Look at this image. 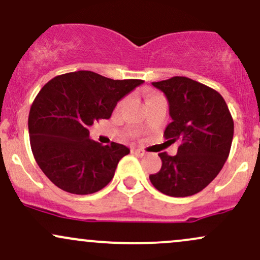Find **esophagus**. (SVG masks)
<instances>
[{
    "instance_id": "obj_1",
    "label": "esophagus",
    "mask_w": 260,
    "mask_h": 260,
    "mask_svg": "<svg viewBox=\"0 0 260 260\" xmlns=\"http://www.w3.org/2000/svg\"><path fill=\"white\" fill-rule=\"evenodd\" d=\"M131 152L138 154V156H140V157H144L145 154H146L145 151L144 150H140V148H133V150H131Z\"/></svg>"
}]
</instances>
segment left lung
I'll return each mask as SVG.
<instances>
[{"mask_svg":"<svg viewBox=\"0 0 260 260\" xmlns=\"http://www.w3.org/2000/svg\"><path fill=\"white\" fill-rule=\"evenodd\" d=\"M165 93L169 122L165 138L179 141L178 153H159L162 167L151 174L152 185L169 197H190L208 186L230 154L233 119L220 93L183 76L152 82Z\"/></svg>","mask_w":260,"mask_h":260,"instance_id":"8db88e82","label":"left lung"}]
</instances>
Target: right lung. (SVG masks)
<instances>
[{
	"label": "right lung",
	"instance_id": "obj_1",
	"mask_svg": "<svg viewBox=\"0 0 260 260\" xmlns=\"http://www.w3.org/2000/svg\"><path fill=\"white\" fill-rule=\"evenodd\" d=\"M142 83L77 71L56 76L40 89L29 112V139L38 166L55 185L78 195L108 185L130 150L93 141L88 127L109 119L118 102Z\"/></svg>",
	"mask_w": 260,
	"mask_h": 260
}]
</instances>
